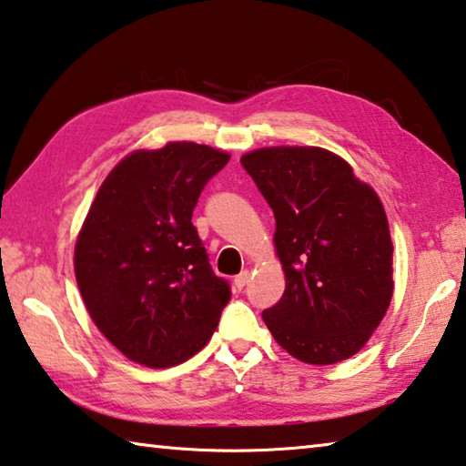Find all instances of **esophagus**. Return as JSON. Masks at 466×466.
<instances>
[{
	"label": "esophagus",
	"instance_id": "34e87169",
	"mask_svg": "<svg viewBox=\"0 0 466 466\" xmlns=\"http://www.w3.org/2000/svg\"><path fill=\"white\" fill-rule=\"evenodd\" d=\"M249 276H251V272L249 270H243L239 276H235V287H238L239 290L246 287V284L249 282Z\"/></svg>",
	"mask_w": 466,
	"mask_h": 466
}]
</instances>
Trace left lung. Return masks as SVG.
I'll return each mask as SVG.
<instances>
[{
	"label": "left lung",
	"instance_id": "1",
	"mask_svg": "<svg viewBox=\"0 0 466 466\" xmlns=\"http://www.w3.org/2000/svg\"><path fill=\"white\" fill-rule=\"evenodd\" d=\"M276 218L287 280L262 313L282 350L307 364L360 352L393 299V241L372 186L323 147H262L241 157Z\"/></svg>",
	"mask_w": 466,
	"mask_h": 466
}]
</instances>
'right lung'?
<instances>
[{
    "instance_id": "add662e5",
    "label": "right lung",
    "mask_w": 466,
    "mask_h": 466,
    "mask_svg": "<svg viewBox=\"0 0 466 466\" xmlns=\"http://www.w3.org/2000/svg\"><path fill=\"white\" fill-rule=\"evenodd\" d=\"M228 159L192 141L137 149L112 167L87 210L76 280L96 328L130 362L182 364L217 329L231 290L210 270L192 210Z\"/></svg>"
}]
</instances>
